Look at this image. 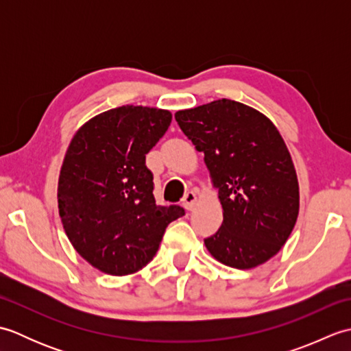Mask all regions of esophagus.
<instances>
[{"label":"esophagus","mask_w":351,"mask_h":351,"mask_svg":"<svg viewBox=\"0 0 351 351\" xmlns=\"http://www.w3.org/2000/svg\"><path fill=\"white\" fill-rule=\"evenodd\" d=\"M196 200H197V196H196L195 191H187V193H185L184 197H182V205H184L185 210L191 211L193 208H195V205H196Z\"/></svg>","instance_id":"1"}]
</instances>
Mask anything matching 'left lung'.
<instances>
[{"label": "left lung", "mask_w": 351, "mask_h": 351, "mask_svg": "<svg viewBox=\"0 0 351 351\" xmlns=\"http://www.w3.org/2000/svg\"><path fill=\"white\" fill-rule=\"evenodd\" d=\"M175 119L205 154L223 223L205 245L221 264L247 270L278 253L299 215V182L288 147L259 111L230 99L176 111Z\"/></svg>", "instance_id": "obj_1"}]
</instances>
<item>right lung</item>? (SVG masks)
Wrapping results in <instances>:
<instances>
[{"label": "right lung", "mask_w": 351, "mask_h": 351, "mask_svg": "<svg viewBox=\"0 0 351 351\" xmlns=\"http://www.w3.org/2000/svg\"><path fill=\"white\" fill-rule=\"evenodd\" d=\"M171 122L167 110L123 106L84 123L58 178V213L73 247L98 270L125 276L149 264L180 205L155 204L146 154Z\"/></svg>", "instance_id": "right-lung-1"}]
</instances>
